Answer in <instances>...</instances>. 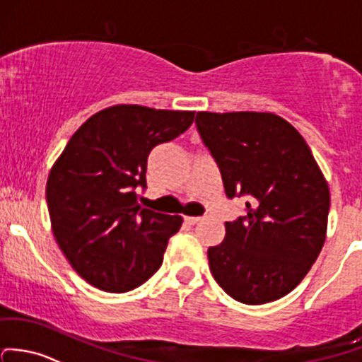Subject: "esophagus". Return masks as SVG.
Wrapping results in <instances>:
<instances>
[{"instance_id": "34e87169", "label": "esophagus", "mask_w": 362, "mask_h": 362, "mask_svg": "<svg viewBox=\"0 0 362 362\" xmlns=\"http://www.w3.org/2000/svg\"><path fill=\"white\" fill-rule=\"evenodd\" d=\"M184 220L189 223V226H194V223L201 222V220H203V218H201V216H185Z\"/></svg>"}]
</instances>
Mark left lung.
<instances>
[{"label":"left lung","mask_w":362,"mask_h":362,"mask_svg":"<svg viewBox=\"0 0 362 362\" xmlns=\"http://www.w3.org/2000/svg\"><path fill=\"white\" fill-rule=\"evenodd\" d=\"M196 124L227 196H250L246 216L226 222L223 241L208 248L213 277L246 305L279 300L325 245L328 182L303 136L277 114L201 111Z\"/></svg>","instance_id":"8db88e82"}]
</instances>
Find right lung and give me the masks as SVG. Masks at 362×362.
<instances>
[{
    "label": "right lung",
    "mask_w": 362,
    "mask_h": 362,
    "mask_svg": "<svg viewBox=\"0 0 362 362\" xmlns=\"http://www.w3.org/2000/svg\"><path fill=\"white\" fill-rule=\"evenodd\" d=\"M194 111L117 104L88 117L53 163L47 203L53 235L86 283L124 293L161 267L180 215L140 206L149 152L184 133Z\"/></svg>",
    "instance_id": "add662e5"
}]
</instances>
